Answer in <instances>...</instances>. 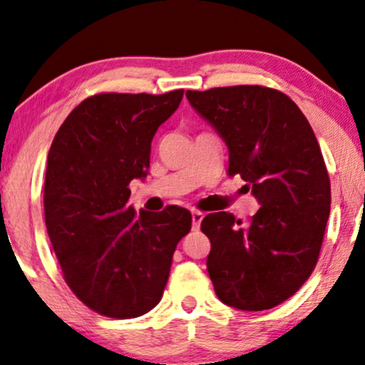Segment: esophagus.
I'll return each mask as SVG.
<instances>
[{
  "label": "esophagus",
  "mask_w": 365,
  "mask_h": 365,
  "mask_svg": "<svg viewBox=\"0 0 365 365\" xmlns=\"http://www.w3.org/2000/svg\"><path fill=\"white\" fill-rule=\"evenodd\" d=\"M202 219H204V214H202V212H198V210L192 212V229L193 230H197L198 227H200Z\"/></svg>",
  "instance_id": "obj_1"
}]
</instances>
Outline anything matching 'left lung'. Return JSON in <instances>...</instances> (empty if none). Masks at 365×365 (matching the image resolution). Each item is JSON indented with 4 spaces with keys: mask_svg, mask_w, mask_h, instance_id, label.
<instances>
[{
    "mask_svg": "<svg viewBox=\"0 0 365 365\" xmlns=\"http://www.w3.org/2000/svg\"><path fill=\"white\" fill-rule=\"evenodd\" d=\"M187 99L227 145V173L241 175L261 205L246 225L227 212L202 220L212 284L225 305L269 310L310 278L324 241L330 178L315 133L298 106L269 87L187 91Z\"/></svg>",
    "mask_w": 365,
    "mask_h": 365,
    "instance_id": "8db88e82",
    "label": "left lung"
}]
</instances>
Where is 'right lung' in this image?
<instances>
[{"label":"right lung","instance_id":"add662e5","mask_svg":"<svg viewBox=\"0 0 365 365\" xmlns=\"http://www.w3.org/2000/svg\"><path fill=\"white\" fill-rule=\"evenodd\" d=\"M183 91L108 94L82 101L55 135L45 173L47 232L63 279L91 310L136 318L163 297L177 244L192 214L128 205L129 182L146 178L156 129Z\"/></svg>","mask_w":365,"mask_h":365}]
</instances>
